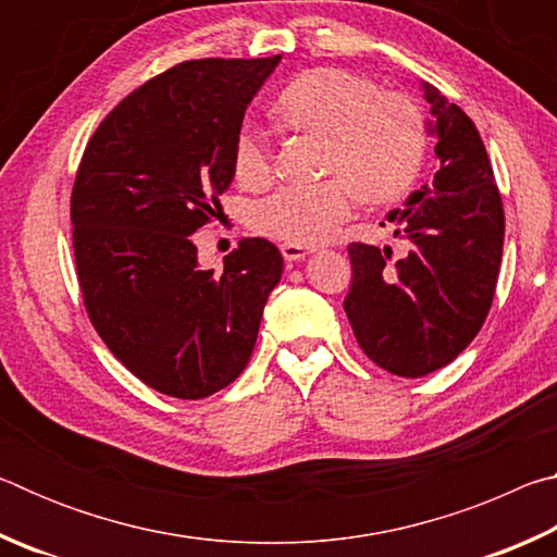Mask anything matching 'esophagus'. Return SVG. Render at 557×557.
<instances>
[{
  "label": "esophagus",
  "mask_w": 557,
  "mask_h": 557,
  "mask_svg": "<svg viewBox=\"0 0 557 557\" xmlns=\"http://www.w3.org/2000/svg\"><path fill=\"white\" fill-rule=\"evenodd\" d=\"M282 258H285L287 262H297V260H305L309 256L307 248H301V245H282Z\"/></svg>",
  "instance_id": "esophagus-1"
}]
</instances>
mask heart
I'll use <instances>...</instances> for the list:
<instances>
[{
    "label": "heart",
    "instance_id": "heart-1",
    "mask_svg": "<svg viewBox=\"0 0 557 557\" xmlns=\"http://www.w3.org/2000/svg\"><path fill=\"white\" fill-rule=\"evenodd\" d=\"M277 115L287 125L324 137L319 184L282 186L252 209L260 235L287 245L324 243L354 209L398 201L414 184L428 152V122L418 102L398 92L383 96L363 75L342 69L299 73L277 96ZM233 172L245 186L272 176V147L265 129L243 127L233 149Z\"/></svg>",
    "mask_w": 557,
    "mask_h": 557
}]
</instances>
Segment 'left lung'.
Wrapping results in <instances>:
<instances>
[{"label":"left lung","mask_w":557,"mask_h":557,"mask_svg":"<svg viewBox=\"0 0 557 557\" xmlns=\"http://www.w3.org/2000/svg\"><path fill=\"white\" fill-rule=\"evenodd\" d=\"M440 169L388 213L405 252L351 243L344 299L363 354L383 371L420 379L465 351L492 309L504 250V203L474 122L422 83Z\"/></svg>","instance_id":"1"}]
</instances>
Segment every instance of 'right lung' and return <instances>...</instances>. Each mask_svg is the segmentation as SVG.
<instances>
[{
	"instance_id": "right-lung-1",
	"label": "right lung",
	"mask_w": 557,
	"mask_h": 557,
	"mask_svg": "<svg viewBox=\"0 0 557 557\" xmlns=\"http://www.w3.org/2000/svg\"><path fill=\"white\" fill-rule=\"evenodd\" d=\"M272 59H201L154 75L92 132L71 194L83 305L112 356L149 388L199 400L250 361L280 250L243 238L201 270L191 233L219 215L245 108Z\"/></svg>"
}]
</instances>
